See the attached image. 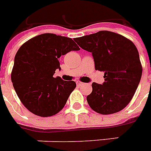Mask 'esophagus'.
<instances>
[{"instance_id":"34e87169","label":"esophagus","mask_w":151,"mask_h":151,"mask_svg":"<svg viewBox=\"0 0 151 151\" xmlns=\"http://www.w3.org/2000/svg\"><path fill=\"white\" fill-rule=\"evenodd\" d=\"M77 85H78V86H83L84 83H82V82H81V81H77Z\"/></svg>"}]
</instances>
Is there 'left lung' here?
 Masks as SVG:
<instances>
[{
  "mask_svg": "<svg viewBox=\"0 0 151 151\" xmlns=\"http://www.w3.org/2000/svg\"><path fill=\"white\" fill-rule=\"evenodd\" d=\"M74 41L81 49L92 53L95 70L105 72V82H93L92 93L87 96L90 108L101 114L123 110L134 95L142 73L134 44L110 31H99Z\"/></svg>",
  "mask_w": 151,
  "mask_h": 151,
  "instance_id": "obj_1",
  "label": "left lung"
}]
</instances>
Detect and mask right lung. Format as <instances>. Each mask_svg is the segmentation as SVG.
Instances as JSON below:
<instances>
[{
  "label": "right lung",
  "mask_w": 151,
  "mask_h": 151,
  "mask_svg": "<svg viewBox=\"0 0 151 151\" xmlns=\"http://www.w3.org/2000/svg\"><path fill=\"white\" fill-rule=\"evenodd\" d=\"M70 37L43 33L24 42L17 52L11 80L24 107L40 117H51L66 103L75 81L54 78L61 69L59 58L71 50H79Z\"/></svg>",
  "instance_id": "1"
}]
</instances>
